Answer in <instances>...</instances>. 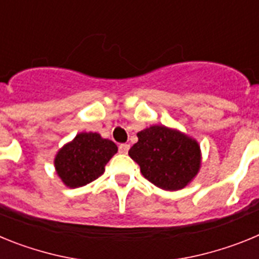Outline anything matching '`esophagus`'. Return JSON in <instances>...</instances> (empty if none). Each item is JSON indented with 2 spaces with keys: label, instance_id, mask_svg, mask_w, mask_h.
<instances>
[{
  "label": "esophagus",
  "instance_id": "esophagus-1",
  "mask_svg": "<svg viewBox=\"0 0 259 259\" xmlns=\"http://www.w3.org/2000/svg\"><path fill=\"white\" fill-rule=\"evenodd\" d=\"M128 150H130V145L128 144H120L119 145V153L120 154H127Z\"/></svg>",
  "mask_w": 259,
  "mask_h": 259
}]
</instances>
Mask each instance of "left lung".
I'll use <instances>...</instances> for the list:
<instances>
[{
  "label": "left lung",
  "instance_id": "obj_1",
  "mask_svg": "<svg viewBox=\"0 0 259 259\" xmlns=\"http://www.w3.org/2000/svg\"><path fill=\"white\" fill-rule=\"evenodd\" d=\"M128 154L144 178L164 191L184 188L200 170V146L188 136L164 125H152L137 134Z\"/></svg>",
  "mask_w": 259,
  "mask_h": 259
}]
</instances>
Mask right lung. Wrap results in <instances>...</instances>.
<instances>
[{
  "label": "right lung",
  "mask_w": 259,
  "mask_h": 259,
  "mask_svg": "<svg viewBox=\"0 0 259 259\" xmlns=\"http://www.w3.org/2000/svg\"><path fill=\"white\" fill-rule=\"evenodd\" d=\"M116 152L113 141L98 134L83 132L58 152L54 161L57 174L67 187L79 188L100 178Z\"/></svg>",
  "instance_id": "add662e5"
}]
</instances>
